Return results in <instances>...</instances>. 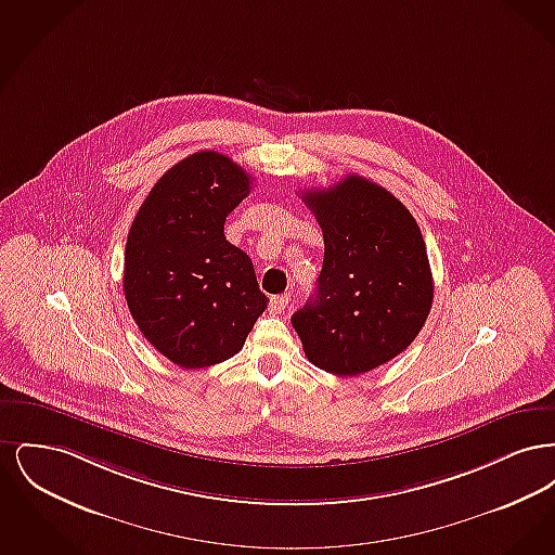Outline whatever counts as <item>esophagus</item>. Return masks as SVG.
I'll return each instance as SVG.
<instances>
[{
	"mask_svg": "<svg viewBox=\"0 0 555 555\" xmlns=\"http://www.w3.org/2000/svg\"><path fill=\"white\" fill-rule=\"evenodd\" d=\"M289 295H274V297L270 299V312H272V314H281V312H285V310H287V306H289Z\"/></svg>",
	"mask_w": 555,
	"mask_h": 555,
	"instance_id": "obj_1",
	"label": "esophagus"
}]
</instances>
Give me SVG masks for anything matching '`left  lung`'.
Wrapping results in <instances>:
<instances>
[{
    "mask_svg": "<svg viewBox=\"0 0 555 555\" xmlns=\"http://www.w3.org/2000/svg\"><path fill=\"white\" fill-rule=\"evenodd\" d=\"M324 237L317 295L291 317L308 360L358 376L416 339L433 306L423 233L387 189L349 175L304 191Z\"/></svg>",
    "mask_w": 555,
    "mask_h": 555,
    "instance_id": "left-lung-1",
    "label": "left lung"
}]
</instances>
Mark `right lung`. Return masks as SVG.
I'll return each instance as SVG.
<instances>
[{"label":"right lung","mask_w":555,"mask_h":555,"mask_svg":"<svg viewBox=\"0 0 555 555\" xmlns=\"http://www.w3.org/2000/svg\"><path fill=\"white\" fill-rule=\"evenodd\" d=\"M251 177L218 152L162 175L132 220L125 297L143 337L181 369L233 358L266 310L254 264L224 237Z\"/></svg>","instance_id":"right-lung-1"}]
</instances>
